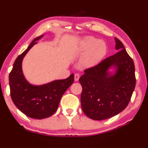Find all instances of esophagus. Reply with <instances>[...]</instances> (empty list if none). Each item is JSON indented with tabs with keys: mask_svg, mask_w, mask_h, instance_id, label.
I'll return each mask as SVG.
<instances>
[{
	"mask_svg": "<svg viewBox=\"0 0 148 148\" xmlns=\"http://www.w3.org/2000/svg\"><path fill=\"white\" fill-rule=\"evenodd\" d=\"M79 78H80V75H79L78 74H76L74 75V80L76 81V82L78 81Z\"/></svg>",
	"mask_w": 148,
	"mask_h": 148,
	"instance_id": "obj_1",
	"label": "esophagus"
}]
</instances>
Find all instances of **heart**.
<instances>
[{
    "label": "heart",
    "instance_id": "1",
    "mask_svg": "<svg viewBox=\"0 0 148 148\" xmlns=\"http://www.w3.org/2000/svg\"><path fill=\"white\" fill-rule=\"evenodd\" d=\"M107 46L103 40L92 36H85L80 39L77 53L83 56L81 64L85 68H94L101 63L107 54Z\"/></svg>",
    "mask_w": 148,
    "mask_h": 148
}]
</instances>
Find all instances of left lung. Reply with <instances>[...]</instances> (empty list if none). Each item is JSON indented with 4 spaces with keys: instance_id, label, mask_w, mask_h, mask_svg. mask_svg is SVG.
<instances>
[{
    "instance_id": "obj_1",
    "label": "left lung",
    "mask_w": 148,
    "mask_h": 148,
    "mask_svg": "<svg viewBox=\"0 0 148 148\" xmlns=\"http://www.w3.org/2000/svg\"><path fill=\"white\" fill-rule=\"evenodd\" d=\"M115 55L84 71L81 107L85 115L101 121L117 115L127 107L136 87L135 66L123 44L115 37Z\"/></svg>"
}]
</instances>
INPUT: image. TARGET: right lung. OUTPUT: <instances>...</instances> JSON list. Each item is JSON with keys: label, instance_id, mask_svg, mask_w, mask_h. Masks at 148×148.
Here are the masks:
<instances>
[{"label": "right lung", "instance_id": "1", "mask_svg": "<svg viewBox=\"0 0 148 148\" xmlns=\"http://www.w3.org/2000/svg\"><path fill=\"white\" fill-rule=\"evenodd\" d=\"M43 35L36 37L27 48L16 58L9 74V86L12 101L25 115L36 119L49 117L57 111L62 95L74 82L72 74L68 78L56 80L42 85H35L29 82L22 69L25 56L36 41Z\"/></svg>", "mask_w": 148, "mask_h": 148}]
</instances>
